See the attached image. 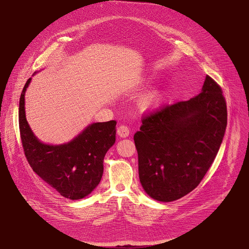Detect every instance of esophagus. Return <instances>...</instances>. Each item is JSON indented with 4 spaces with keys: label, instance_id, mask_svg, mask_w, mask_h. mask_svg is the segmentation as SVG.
<instances>
[{
    "label": "esophagus",
    "instance_id": "1",
    "mask_svg": "<svg viewBox=\"0 0 249 249\" xmlns=\"http://www.w3.org/2000/svg\"><path fill=\"white\" fill-rule=\"evenodd\" d=\"M117 134L119 137L121 138H127L129 135H130V131H129V128L125 125H122V126H119L118 129H117Z\"/></svg>",
    "mask_w": 249,
    "mask_h": 249
}]
</instances>
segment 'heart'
I'll return each instance as SVG.
<instances>
[{
  "label": "heart",
  "mask_w": 249,
  "mask_h": 249,
  "mask_svg": "<svg viewBox=\"0 0 249 249\" xmlns=\"http://www.w3.org/2000/svg\"><path fill=\"white\" fill-rule=\"evenodd\" d=\"M163 98V94L160 90H153L142 97V105L146 109H155L159 107Z\"/></svg>",
  "instance_id": "b5f03b06"
}]
</instances>
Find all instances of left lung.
I'll list each match as a JSON object with an SVG mask.
<instances>
[{
  "mask_svg": "<svg viewBox=\"0 0 249 249\" xmlns=\"http://www.w3.org/2000/svg\"><path fill=\"white\" fill-rule=\"evenodd\" d=\"M227 120L222 89L209 76L197 96L146 116L134 135L145 192L171 202L195 189L219 152Z\"/></svg>",
  "mask_w": 249,
  "mask_h": 249,
  "instance_id": "left-lung-1",
  "label": "left lung"
}]
</instances>
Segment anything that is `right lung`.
<instances>
[{"instance_id": "1", "label": "right lung", "mask_w": 249, "mask_h": 249, "mask_svg": "<svg viewBox=\"0 0 249 249\" xmlns=\"http://www.w3.org/2000/svg\"><path fill=\"white\" fill-rule=\"evenodd\" d=\"M19 98L18 121L24 155L33 171L61 196L79 200L90 194L103 174V160L116 140V121L88 125L79 135L60 145L45 144L32 132L25 116V91Z\"/></svg>"}]
</instances>
